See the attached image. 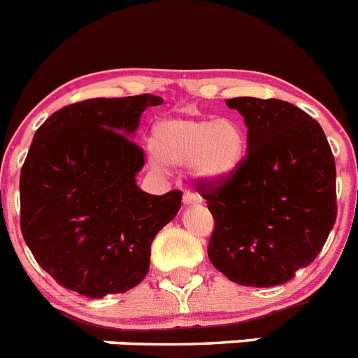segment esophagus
<instances>
[{"instance_id": "obj_1", "label": "esophagus", "mask_w": 358, "mask_h": 358, "mask_svg": "<svg viewBox=\"0 0 358 358\" xmlns=\"http://www.w3.org/2000/svg\"><path fill=\"white\" fill-rule=\"evenodd\" d=\"M182 202H185V206H192V204H199V202H201V197L192 194V192H186V194L182 195Z\"/></svg>"}]
</instances>
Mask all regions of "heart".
Listing matches in <instances>:
<instances>
[{"label": "heart", "instance_id": "heart-1", "mask_svg": "<svg viewBox=\"0 0 358 358\" xmlns=\"http://www.w3.org/2000/svg\"><path fill=\"white\" fill-rule=\"evenodd\" d=\"M154 169L164 172L166 164H189L201 182H222L240 169L248 140L240 123L215 116H176L161 120L152 132Z\"/></svg>", "mask_w": 358, "mask_h": 358}]
</instances>
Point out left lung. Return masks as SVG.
I'll return each instance as SVG.
<instances>
[{"label":"left lung","mask_w":358,"mask_h":358,"mask_svg":"<svg viewBox=\"0 0 358 358\" xmlns=\"http://www.w3.org/2000/svg\"><path fill=\"white\" fill-rule=\"evenodd\" d=\"M248 125V156L222 182L197 181L215 218L208 256L243 287H274L315 260L337 218L335 159L321 125L276 98L226 100Z\"/></svg>","instance_id":"obj_1"}]
</instances>
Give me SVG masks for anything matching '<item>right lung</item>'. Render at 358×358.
<instances>
[{
    "mask_svg": "<svg viewBox=\"0 0 358 358\" xmlns=\"http://www.w3.org/2000/svg\"><path fill=\"white\" fill-rule=\"evenodd\" d=\"M163 98H90L36 131L19 177L21 233L37 264L87 297L123 294L147 276L150 243L181 208V189L136 185L145 152L129 136Z\"/></svg>",
    "mask_w": 358,
    "mask_h": 358,
    "instance_id": "add662e5",
    "label": "right lung"
}]
</instances>
